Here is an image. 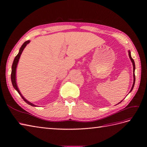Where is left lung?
Listing matches in <instances>:
<instances>
[{
	"instance_id": "left-lung-1",
	"label": "left lung",
	"mask_w": 147,
	"mask_h": 147,
	"mask_svg": "<svg viewBox=\"0 0 147 147\" xmlns=\"http://www.w3.org/2000/svg\"><path fill=\"white\" fill-rule=\"evenodd\" d=\"M128 54H129V58H130V59H131V62H132V63H133V72H134V74H133V77H134V82H133V86H132V88H131V90H130V92H131L132 90H133V87H134V84H135V74H134V71H135V63H134V60H133V59L131 57V53H130V51H128ZM121 101V102H122Z\"/></svg>"
}]
</instances>
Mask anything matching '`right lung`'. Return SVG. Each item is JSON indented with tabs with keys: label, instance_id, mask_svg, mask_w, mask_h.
<instances>
[{
	"label": "right lung",
	"instance_id": "obj_1",
	"mask_svg": "<svg viewBox=\"0 0 147 147\" xmlns=\"http://www.w3.org/2000/svg\"><path fill=\"white\" fill-rule=\"evenodd\" d=\"M30 40H27L26 42H25L24 43V44L22 45V47H20V50H19V52L18 53V54L17 56H16L14 59V61H13V65H12V70H11V82H12V84H13V87L17 90V91L19 93V94L22 96V99L24 100V101L27 103V104L32 106V107H36L35 105L31 104V102H28V100H26L24 97L22 96V94H20V91L19 90L18 88V86H17V84H16V67H17V65H18V62H19V58H20V56L21 55L24 49L25 48V47L26 46V45L28 44V43H30Z\"/></svg>",
	"mask_w": 147,
	"mask_h": 147
}]
</instances>
